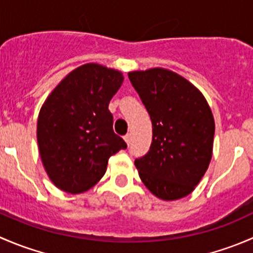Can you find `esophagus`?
<instances>
[{"label":"esophagus","instance_id":"34e87169","mask_svg":"<svg viewBox=\"0 0 253 253\" xmlns=\"http://www.w3.org/2000/svg\"><path fill=\"white\" fill-rule=\"evenodd\" d=\"M125 142L127 143V145H129V143H131V134H126V136L124 137Z\"/></svg>","mask_w":253,"mask_h":253}]
</instances>
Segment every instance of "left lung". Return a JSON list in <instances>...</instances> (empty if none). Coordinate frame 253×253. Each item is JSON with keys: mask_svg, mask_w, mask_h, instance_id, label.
I'll return each mask as SVG.
<instances>
[{"mask_svg": "<svg viewBox=\"0 0 253 253\" xmlns=\"http://www.w3.org/2000/svg\"><path fill=\"white\" fill-rule=\"evenodd\" d=\"M153 125L149 152L134 165L145 187L163 201L190 195L206 174L215 124L203 94L167 68L128 73Z\"/></svg>", "mask_w": 253, "mask_h": 253, "instance_id": "8db88e82", "label": "left lung"}]
</instances>
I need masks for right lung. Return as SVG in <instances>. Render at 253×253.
<instances>
[{
	"label": "right lung",
	"mask_w": 253,
	"mask_h": 253,
	"mask_svg": "<svg viewBox=\"0 0 253 253\" xmlns=\"http://www.w3.org/2000/svg\"><path fill=\"white\" fill-rule=\"evenodd\" d=\"M124 75L85 63L56 85L40 109L37 138L45 171L67 193L90 190L106 171L109 158L127 144L112 129L109 103Z\"/></svg>",
	"instance_id": "right-lung-1"
}]
</instances>
